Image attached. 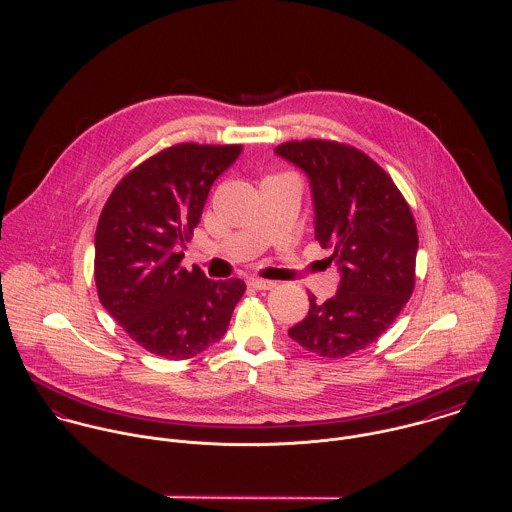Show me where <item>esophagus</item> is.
Instances as JSON below:
<instances>
[{
    "label": "esophagus",
    "instance_id": "esophagus-1",
    "mask_svg": "<svg viewBox=\"0 0 512 512\" xmlns=\"http://www.w3.org/2000/svg\"><path fill=\"white\" fill-rule=\"evenodd\" d=\"M248 286L254 288V290H260V292H266V290L276 288V282H272V280H262V278H248Z\"/></svg>",
    "mask_w": 512,
    "mask_h": 512
}]
</instances>
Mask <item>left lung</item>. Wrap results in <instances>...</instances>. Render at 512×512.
<instances>
[{
    "label": "left lung",
    "instance_id": "8db88e82",
    "mask_svg": "<svg viewBox=\"0 0 512 512\" xmlns=\"http://www.w3.org/2000/svg\"><path fill=\"white\" fill-rule=\"evenodd\" d=\"M274 153L305 173L315 238L333 248L341 276L327 301L309 293V311L288 335L319 357H347L374 343L410 299L416 222L388 173L355 147L305 140Z\"/></svg>",
    "mask_w": 512,
    "mask_h": 512
}]
</instances>
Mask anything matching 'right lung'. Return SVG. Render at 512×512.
Instances as JSON below:
<instances>
[{
    "label": "right lung",
    "instance_id": "obj_1",
    "mask_svg": "<svg viewBox=\"0 0 512 512\" xmlns=\"http://www.w3.org/2000/svg\"><path fill=\"white\" fill-rule=\"evenodd\" d=\"M240 146L181 144L159 151L114 189L94 236L100 303L146 351L191 359L226 333L246 292L238 278L209 280L179 266L211 185Z\"/></svg>",
    "mask_w": 512,
    "mask_h": 512
}]
</instances>
